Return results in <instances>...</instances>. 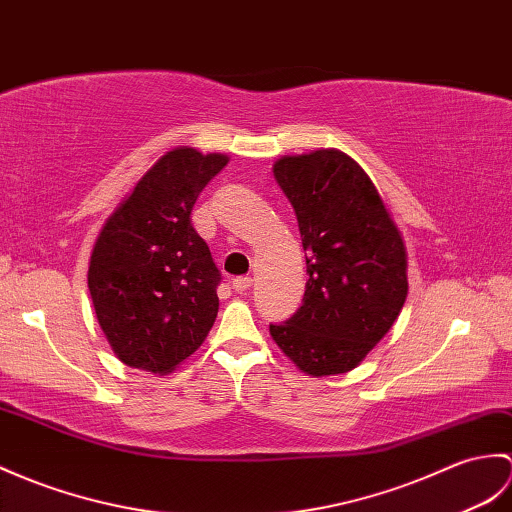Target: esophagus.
I'll return each mask as SVG.
<instances>
[{"label": "esophagus", "instance_id": "obj_1", "mask_svg": "<svg viewBox=\"0 0 512 512\" xmlns=\"http://www.w3.org/2000/svg\"><path fill=\"white\" fill-rule=\"evenodd\" d=\"M231 285H233L235 292L244 294V292L253 285V277H235V279L231 281Z\"/></svg>", "mask_w": 512, "mask_h": 512}]
</instances>
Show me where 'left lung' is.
Wrapping results in <instances>:
<instances>
[{"instance_id": "8db88e82", "label": "left lung", "mask_w": 512, "mask_h": 512, "mask_svg": "<svg viewBox=\"0 0 512 512\" xmlns=\"http://www.w3.org/2000/svg\"><path fill=\"white\" fill-rule=\"evenodd\" d=\"M272 172L294 207L307 279L303 305L270 325L277 347L312 377L349 373L408 296V255L395 220L349 154L323 148L281 157Z\"/></svg>"}]
</instances>
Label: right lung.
<instances>
[{
  "label": "right lung",
  "mask_w": 512,
  "mask_h": 512,
  "mask_svg": "<svg viewBox=\"0 0 512 512\" xmlns=\"http://www.w3.org/2000/svg\"><path fill=\"white\" fill-rule=\"evenodd\" d=\"M227 163V154L187 146L165 152L93 244L87 275L93 310L126 366L168 375L216 323L220 270L192 227V207Z\"/></svg>",
  "instance_id": "add662e5"
}]
</instances>
